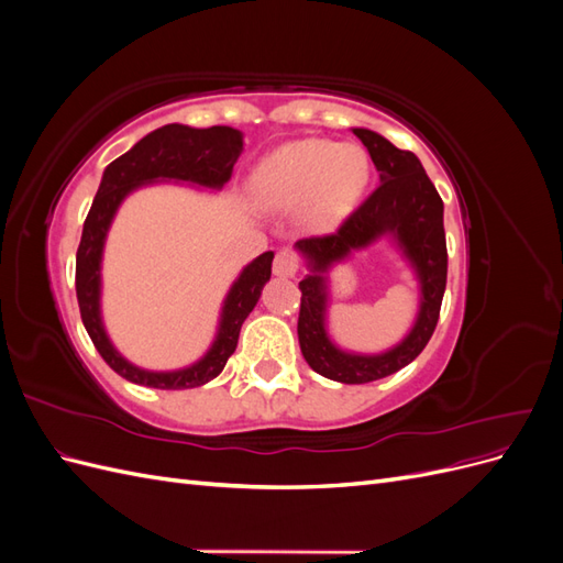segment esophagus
Returning <instances> with one entry per match:
<instances>
[{
	"mask_svg": "<svg viewBox=\"0 0 563 563\" xmlns=\"http://www.w3.org/2000/svg\"><path fill=\"white\" fill-rule=\"evenodd\" d=\"M300 267V258L298 253L294 249H279L277 255H275V265H272V269H275L277 277H294L296 272Z\"/></svg>",
	"mask_w": 563,
	"mask_h": 563,
	"instance_id": "34e87169",
	"label": "esophagus"
}]
</instances>
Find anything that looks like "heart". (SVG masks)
I'll return each mask as SVG.
<instances>
[{"mask_svg":"<svg viewBox=\"0 0 563 563\" xmlns=\"http://www.w3.org/2000/svg\"><path fill=\"white\" fill-rule=\"evenodd\" d=\"M371 164L354 143L296 141L272 152L251 178V192L263 209H294L305 203L312 228H331L360 199Z\"/></svg>","mask_w":563,"mask_h":563,"instance_id":"heart-1","label":"heart"}]
</instances>
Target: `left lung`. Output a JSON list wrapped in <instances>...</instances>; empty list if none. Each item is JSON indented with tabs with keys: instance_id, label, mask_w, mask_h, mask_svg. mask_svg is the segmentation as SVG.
Returning <instances> with one entry per match:
<instances>
[{
	"instance_id": "1",
	"label": "left lung",
	"mask_w": 563,
	"mask_h": 563,
	"mask_svg": "<svg viewBox=\"0 0 563 563\" xmlns=\"http://www.w3.org/2000/svg\"><path fill=\"white\" fill-rule=\"evenodd\" d=\"M380 172V185L368 195L360 209H354L331 234L305 236L296 249L308 258L312 275L305 277L300 288L298 340L305 362L319 376L345 385H362L397 373L430 343L437 329L441 300L446 291V232L444 201L424 174L413 152L399 150L383 135L368 129H352ZM383 233H391L415 263L421 279V312L417 327L402 343L385 355L362 357L340 353L322 329L325 313V283L322 272L342 260L354 247H363Z\"/></svg>"
}]
</instances>
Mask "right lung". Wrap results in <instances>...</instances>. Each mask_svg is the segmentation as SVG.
I'll use <instances>...</instances> for the list:
<instances>
[{
  "label": "right lung",
  "mask_w": 563,
  "mask_h": 563,
  "mask_svg": "<svg viewBox=\"0 0 563 563\" xmlns=\"http://www.w3.org/2000/svg\"><path fill=\"white\" fill-rule=\"evenodd\" d=\"M242 133L230 126L192 129L183 124H166L147 133L143 141L135 143L126 155L117 157L103 174L91 211L84 220L81 242L77 249L75 286L81 321L87 327L96 350L119 376L145 387L157 389H187L213 380L225 368L232 352L236 350L242 323L261 298L263 286L272 275V258L275 253L265 251L251 265L244 267L240 279L234 282L225 298L223 319L216 335L213 347L195 366L155 373L129 364L119 354L106 335L100 321V255H103L106 234L112 223V216L122 199L135 187L157 180L176 178L190 180L207 187H223L232 178L234 162L242 155Z\"/></svg>",
  "instance_id": "right-lung-1"
}]
</instances>
